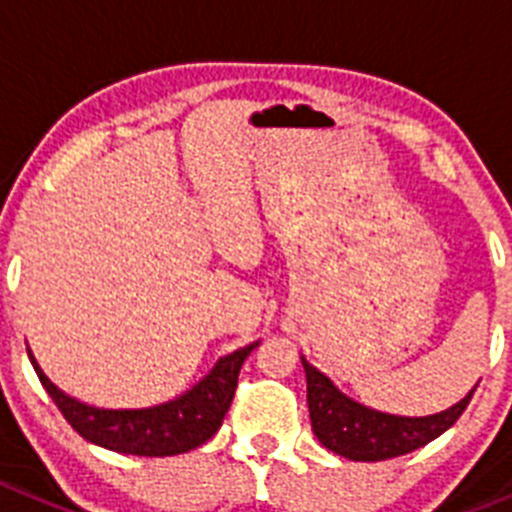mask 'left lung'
Returning <instances> with one entry per match:
<instances>
[{"label": "left lung", "instance_id": "1", "mask_svg": "<svg viewBox=\"0 0 512 512\" xmlns=\"http://www.w3.org/2000/svg\"><path fill=\"white\" fill-rule=\"evenodd\" d=\"M303 369L308 379V407L315 437L331 452L356 462H381L419 450L447 432L462 417L475 394L472 389L460 404L432 417H394L361 407L343 396L331 379L313 369L305 358Z\"/></svg>", "mask_w": 512, "mask_h": 512}]
</instances>
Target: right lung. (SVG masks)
Masks as SVG:
<instances>
[{
    "mask_svg": "<svg viewBox=\"0 0 512 512\" xmlns=\"http://www.w3.org/2000/svg\"><path fill=\"white\" fill-rule=\"evenodd\" d=\"M260 343V341H257ZM257 343L229 353L212 369V374L181 399L169 401L154 409H136V412H113V409H95L88 404L62 394L50 379L40 371L37 361H30L40 376L42 386L70 427L88 442L100 444L105 450L123 452L138 457H171L189 452L207 442L222 427L224 414L234 399L237 376H240L245 358L257 348Z\"/></svg>",
    "mask_w": 512,
    "mask_h": 512,
    "instance_id": "add662e5",
    "label": "right lung"
}]
</instances>
